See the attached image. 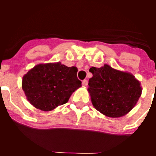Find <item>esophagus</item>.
<instances>
[{"label": "esophagus", "mask_w": 156, "mask_h": 156, "mask_svg": "<svg viewBox=\"0 0 156 156\" xmlns=\"http://www.w3.org/2000/svg\"><path fill=\"white\" fill-rule=\"evenodd\" d=\"M87 84H88V81L87 80H83V82H82V85L83 87H87Z\"/></svg>", "instance_id": "obj_1"}]
</instances>
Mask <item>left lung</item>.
<instances>
[{
  "label": "left lung",
  "mask_w": 156,
  "mask_h": 156,
  "mask_svg": "<svg viewBox=\"0 0 156 156\" xmlns=\"http://www.w3.org/2000/svg\"><path fill=\"white\" fill-rule=\"evenodd\" d=\"M93 75L87 90L93 106L107 117L118 118L131 111L140 98V81L128 72L115 69L107 64L89 69Z\"/></svg>",
  "instance_id": "left-lung-1"
}]
</instances>
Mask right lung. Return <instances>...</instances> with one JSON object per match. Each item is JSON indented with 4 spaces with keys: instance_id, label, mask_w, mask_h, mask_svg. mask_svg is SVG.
<instances>
[{
    "instance_id": "1",
    "label": "right lung",
    "mask_w": 156,
    "mask_h": 156,
    "mask_svg": "<svg viewBox=\"0 0 156 156\" xmlns=\"http://www.w3.org/2000/svg\"><path fill=\"white\" fill-rule=\"evenodd\" d=\"M77 68L58 62L38 64L22 80V88L32 105L41 111L55 110L68 102L72 94L81 87Z\"/></svg>"
}]
</instances>
